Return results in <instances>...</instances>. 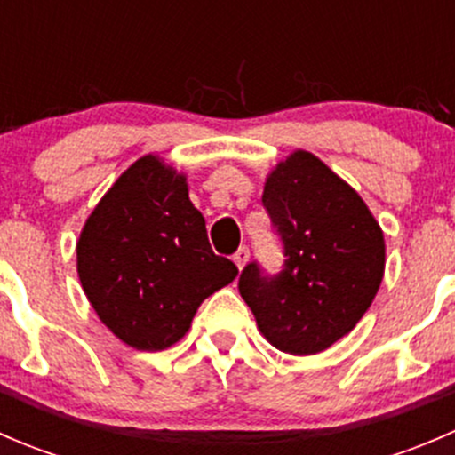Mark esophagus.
I'll return each mask as SVG.
<instances>
[{"mask_svg":"<svg viewBox=\"0 0 455 455\" xmlns=\"http://www.w3.org/2000/svg\"><path fill=\"white\" fill-rule=\"evenodd\" d=\"M249 257H251V253H249V249H246V246H240V249H237V253L233 255V261H235L237 264V268H244L246 266V261H249Z\"/></svg>","mask_w":455,"mask_h":455,"instance_id":"esophagus-1","label":"esophagus"}]
</instances>
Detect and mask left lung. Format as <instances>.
<instances>
[{"mask_svg":"<svg viewBox=\"0 0 455 455\" xmlns=\"http://www.w3.org/2000/svg\"><path fill=\"white\" fill-rule=\"evenodd\" d=\"M261 202L288 259L277 277L246 266L242 299L277 350L297 356L328 350L355 330L379 292L383 228L363 198L306 149L270 169Z\"/></svg>","mask_w":455,"mask_h":455,"instance_id":"obj_1","label":"left lung"}]
</instances>
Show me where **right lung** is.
Here are the masks:
<instances>
[{
	"label": "right lung",
	"instance_id": "right-lung-1",
	"mask_svg": "<svg viewBox=\"0 0 455 455\" xmlns=\"http://www.w3.org/2000/svg\"><path fill=\"white\" fill-rule=\"evenodd\" d=\"M76 273L99 319L130 347L167 350L200 304L237 277L211 251L187 173L147 154L99 200L76 242Z\"/></svg>",
	"mask_w": 455,
	"mask_h": 455
}]
</instances>
